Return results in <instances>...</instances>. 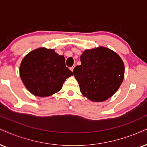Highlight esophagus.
<instances>
[{"label": "esophagus", "instance_id": "34e87169", "mask_svg": "<svg viewBox=\"0 0 147 147\" xmlns=\"http://www.w3.org/2000/svg\"><path fill=\"white\" fill-rule=\"evenodd\" d=\"M74 67H75V65H74V66H72L71 67H70V69H71V71H73Z\"/></svg>", "mask_w": 147, "mask_h": 147}]
</instances>
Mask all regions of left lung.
<instances>
[{"label":"left lung","mask_w":147,"mask_h":147,"mask_svg":"<svg viewBox=\"0 0 147 147\" xmlns=\"http://www.w3.org/2000/svg\"><path fill=\"white\" fill-rule=\"evenodd\" d=\"M81 65L74 69L80 92L92 101H104L115 94L124 78L122 59L110 49L99 46L80 56Z\"/></svg>","instance_id":"1"}]
</instances>
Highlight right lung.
<instances>
[{"instance_id":"add662e5","label":"right lung","mask_w":147,"mask_h":147,"mask_svg":"<svg viewBox=\"0 0 147 147\" xmlns=\"http://www.w3.org/2000/svg\"><path fill=\"white\" fill-rule=\"evenodd\" d=\"M65 65L63 56L53 49L40 48L24 58L20 67V76L30 93L39 97H48L62 88L67 78L73 76Z\"/></svg>"}]
</instances>
